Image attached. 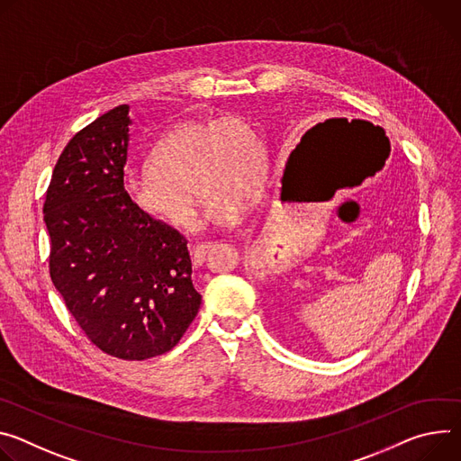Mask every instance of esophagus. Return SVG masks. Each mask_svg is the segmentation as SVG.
Returning a JSON list of instances; mask_svg holds the SVG:
<instances>
[{
  "label": "esophagus",
  "instance_id": "34e87169",
  "mask_svg": "<svg viewBox=\"0 0 461 461\" xmlns=\"http://www.w3.org/2000/svg\"><path fill=\"white\" fill-rule=\"evenodd\" d=\"M215 244L213 242H202V244H194L193 248H191V259H193V265L194 267H200L202 263H203V259H205V256L212 252V248H213Z\"/></svg>",
  "mask_w": 461,
  "mask_h": 461
}]
</instances>
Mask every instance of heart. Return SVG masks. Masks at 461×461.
I'll use <instances>...</instances> for the list:
<instances>
[{"mask_svg": "<svg viewBox=\"0 0 461 461\" xmlns=\"http://www.w3.org/2000/svg\"><path fill=\"white\" fill-rule=\"evenodd\" d=\"M267 150L254 124L240 115L187 121L150 150L149 165L124 176L136 212L176 230L193 226V189L203 194V221L231 226L244 202L259 196Z\"/></svg>", "mask_w": 461, "mask_h": 461, "instance_id": "b5f03b06", "label": "heart"}]
</instances>
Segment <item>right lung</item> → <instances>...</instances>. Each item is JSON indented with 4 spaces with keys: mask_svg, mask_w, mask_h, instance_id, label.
Instances as JSON below:
<instances>
[{
    "mask_svg": "<svg viewBox=\"0 0 461 461\" xmlns=\"http://www.w3.org/2000/svg\"><path fill=\"white\" fill-rule=\"evenodd\" d=\"M129 104L77 132L62 150L44 202L50 274L86 337L122 360L171 351L202 296L187 240L136 212L124 194Z\"/></svg>",
    "mask_w": 461,
    "mask_h": 461,
    "instance_id": "obj_1",
    "label": "right lung"
}]
</instances>
